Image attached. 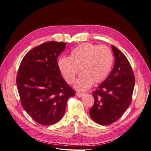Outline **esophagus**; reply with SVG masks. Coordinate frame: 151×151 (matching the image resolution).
I'll return each mask as SVG.
<instances>
[{"label":"esophagus","mask_w":151,"mask_h":151,"mask_svg":"<svg viewBox=\"0 0 151 151\" xmlns=\"http://www.w3.org/2000/svg\"><path fill=\"white\" fill-rule=\"evenodd\" d=\"M84 94V93H79V92L76 93V95H77L78 97H82V96H83Z\"/></svg>","instance_id":"esophagus-1"}]
</instances>
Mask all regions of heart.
<instances>
[{
    "mask_svg": "<svg viewBox=\"0 0 151 151\" xmlns=\"http://www.w3.org/2000/svg\"><path fill=\"white\" fill-rule=\"evenodd\" d=\"M113 62V54L108 47L88 43L73 49L69 57H61L58 67L69 84L74 83L79 70L82 75L76 81L75 88L83 91L90 88L93 83L99 84L106 79Z\"/></svg>",
    "mask_w": 151,
    "mask_h": 151,
    "instance_id": "heart-1",
    "label": "heart"
}]
</instances>
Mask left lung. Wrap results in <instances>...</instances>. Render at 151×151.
Returning <instances> with one entry per match:
<instances>
[{"label":"left lung","instance_id":"left-lung-1","mask_svg":"<svg viewBox=\"0 0 151 151\" xmlns=\"http://www.w3.org/2000/svg\"><path fill=\"white\" fill-rule=\"evenodd\" d=\"M111 48L115 64L107 78L93 92L94 103L89 110L91 118L102 125L120 119L131 103L135 83L127 58L114 45Z\"/></svg>","mask_w":151,"mask_h":151}]
</instances>
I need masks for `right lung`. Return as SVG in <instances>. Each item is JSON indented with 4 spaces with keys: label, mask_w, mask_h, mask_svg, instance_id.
Here are the masks:
<instances>
[{
    "label": "right lung",
    "mask_w": 151,
    "mask_h": 151,
    "mask_svg": "<svg viewBox=\"0 0 151 151\" xmlns=\"http://www.w3.org/2000/svg\"><path fill=\"white\" fill-rule=\"evenodd\" d=\"M64 42H48L27 53L17 70L16 84L22 107L39 124L51 125L63 117L76 92L63 79L57 58Z\"/></svg>",
    "instance_id": "obj_1"
}]
</instances>
